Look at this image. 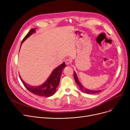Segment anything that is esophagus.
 I'll return each instance as SVG.
<instances>
[{
  "label": "esophagus",
  "mask_w": 130,
  "mask_h": 130,
  "mask_svg": "<svg viewBox=\"0 0 130 130\" xmlns=\"http://www.w3.org/2000/svg\"><path fill=\"white\" fill-rule=\"evenodd\" d=\"M71 60L70 59L66 58L65 60V63L66 65H69L71 63Z\"/></svg>",
  "instance_id": "1"
}]
</instances>
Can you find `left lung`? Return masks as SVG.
Instances as JSON below:
<instances>
[{
  "mask_svg": "<svg viewBox=\"0 0 130 130\" xmlns=\"http://www.w3.org/2000/svg\"><path fill=\"white\" fill-rule=\"evenodd\" d=\"M74 76L75 80L77 84L79 86L80 89L82 91H84L85 93H86L87 94H95V93H99V92H101V91H91V90H89L86 89V88H85L84 86H82V85L80 84V83L79 82L78 79V78L77 77L76 74L75 72H74Z\"/></svg>",
  "mask_w": 130,
  "mask_h": 130,
  "instance_id": "1",
  "label": "left lung"
}]
</instances>
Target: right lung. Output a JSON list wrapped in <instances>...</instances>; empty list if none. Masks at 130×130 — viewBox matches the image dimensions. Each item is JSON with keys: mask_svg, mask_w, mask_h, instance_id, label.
<instances>
[{"mask_svg": "<svg viewBox=\"0 0 130 130\" xmlns=\"http://www.w3.org/2000/svg\"><path fill=\"white\" fill-rule=\"evenodd\" d=\"M36 29V28H32L29 31V32L27 34L23 39L22 44L27 38L29 37L35 31ZM65 67H66V65L64 62L53 71L49 78L47 79V80L44 84L39 86L34 87L30 86L25 83L24 80H22L20 76V79L25 87L31 93L38 95V96L50 97L52 96L55 93L56 88L59 83L61 72H62Z\"/></svg>", "mask_w": 130, "mask_h": 130, "instance_id": "add662e5", "label": "right lung"}]
</instances>
